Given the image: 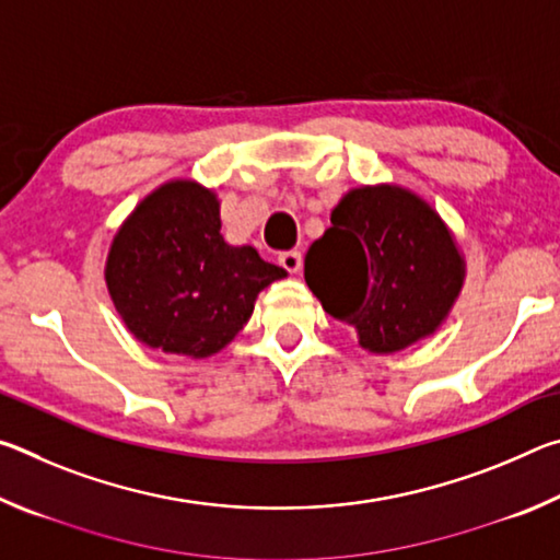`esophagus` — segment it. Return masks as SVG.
<instances>
[{
    "mask_svg": "<svg viewBox=\"0 0 560 560\" xmlns=\"http://www.w3.org/2000/svg\"><path fill=\"white\" fill-rule=\"evenodd\" d=\"M279 264L283 269H287L289 273H296L301 269V252L291 249V252H281L279 254Z\"/></svg>",
    "mask_w": 560,
    "mask_h": 560,
    "instance_id": "1",
    "label": "esophagus"
}]
</instances>
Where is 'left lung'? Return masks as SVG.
Here are the masks:
<instances>
[{"label": "left lung", "instance_id": "1", "mask_svg": "<svg viewBox=\"0 0 560 560\" xmlns=\"http://www.w3.org/2000/svg\"><path fill=\"white\" fill-rule=\"evenodd\" d=\"M303 277L326 314L371 353L434 334L457 301L464 259L447 224L410 189L355 187L308 246Z\"/></svg>", "mask_w": 560, "mask_h": 560}]
</instances>
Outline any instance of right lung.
Wrapping results in <instances>:
<instances>
[{
  "mask_svg": "<svg viewBox=\"0 0 560 560\" xmlns=\"http://www.w3.org/2000/svg\"><path fill=\"white\" fill-rule=\"evenodd\" d=\"M212 189L175 179L148 195L113 236L106 283L120 318L140 343L207 358L240 334L259 291L287 271L254 246L220 234Z\"/></svg>",
  "mask_w": 560,
  "mask_h": 560,
  "instance_id": "1",
  "label": "right lung"
}]
</instances>
